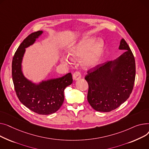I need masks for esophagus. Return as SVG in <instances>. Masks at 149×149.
Segmentation results:
<instances>
[{"label":"esophagus","instance_id":"34e87169","mask_svg":"<svg viewBox=\"0 0 149 149\" xmlns=\"http://www.w3.org/2000/svg\"><path fill=\"white\" fill-rule=\"evenodd\" d=\"M81 77V74L79 72H76L73 74V79L74 81L79 80Z\"/></svg>","mask_w":149,"mask_h":149}]
</instances>
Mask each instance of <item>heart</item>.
<instances>
[{"label":"heart","mask_w":149,"mask_h":149,"mask_svg":"<svg viewBox=\"0 0 149 149\" xmlns=\"http://www.w3.org/2000/svg\"><path fill=\"white\" fill-rule=\"evenodd\" d=\"M96 38L86 37L78 41L67 50L68 55L72 59H77L85 55L81 61L85 68H90L99 63L104 52V43L99 40L95 44ZM70 58L63 56L61 61L64 64H68Z\"/></svg>","instance_id":"b5f03b06"}]
</instances>
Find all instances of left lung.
<instances>
[{"label":"left lung","mask_w":149,"mask_h":149,"mask_svg":"<svg viewBox=\"0 0 149 149\" xmlns=\"http://www.w3.org/2000/svg\"><path fill=\"white\" fill-rule=\"evenodd\" d=\"M120 50H126L113 61L97 65L87 72V100L97 111L110 112L119 107L132 91L135 79L134 56L126 41H120Z\"/></svg>","instance_id":"obj_1"}]
</instances>
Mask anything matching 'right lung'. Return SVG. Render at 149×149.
Instances as JSON below:
<instances>
[{
	"instance_id": "1",
	"label": "right lung",
	"mask_w": 149,
	"mask_h": 149,
	"mask_svg": "<svg viewBox=\"0 0 149 149\" xmlns=\"http://www.w3.org/2000/svg\"><path fill=\"white\" fill-rule=\"evenodd\" d=\"M42 32L38 31L31 33L20 44L13 56L12 76L16 94L21 103L38 114L49 115L56 112L62 106L64 90L72 84L73 79L69 73L63 77L36 84L23 75L22 63L25 49L32 45Z\"/></svg>"
}]
</instances>
